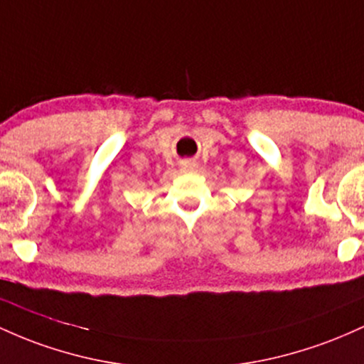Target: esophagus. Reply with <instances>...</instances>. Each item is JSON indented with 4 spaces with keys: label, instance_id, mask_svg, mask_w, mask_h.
Here are the masks:
<instances>
[{
    "label": "esophagus",
    "instance_id": "esophagus-1",
    "mask_svg": "<svg viewBox=\"0 0 364 364\" xmlns=\"http://www.w3.org/2000/svg\"><path fill=\"white\" fill-rule=\"evenodd\" d=\"M181 166L183 171H194L196 168H198V163H196L194 160H186V161H182Z\"/></svg>",
    "mask_w": 364,
    "mask_h": 364
}]
</instances>
